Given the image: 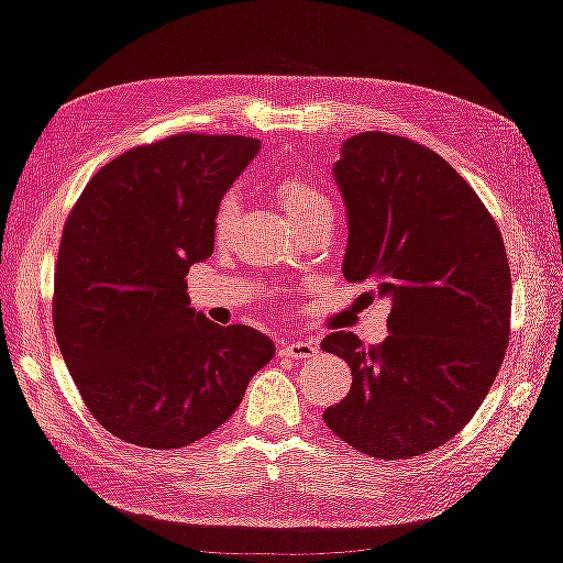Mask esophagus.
Segmentation results:
<instances>
[{
	"label": "esophagus",
	"mask_w": 563,
	"mask_h": 563,
	"mask_svg": "<svg viewBox=\"0 0 563 563\" xmlns=\"http://www.w3.org/2000/svg\"><path fill=\"white\" fill-rule=\"evenodd\" d=\"M280 354L288 358H298V362H306V358L318 354V349L313 341H285L280 346Z\"/></svg>",
	"instance_id": "obj_1"
}]
</instances>
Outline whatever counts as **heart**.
<instances>
[{"mask_svg": "<svg viewBox=\"0 0 563 563\" xmlns=\"http://www.w3.org/2000/svg\"><path fill=\"white\" fill-rule=\"evenodd\" d=\"M275 197H278L283 212L290 217V222L300 228L308 220H313L318 214H331V205L329 199L323 197V191L313 187V184L306 181L303 176H283V179L275 181ZM238 199L232 195L222 197L220 205H217L214 212V238L217 240H228V234L232 232L234 222H238Z\"/></svg>", "mask_w": 563, "mask_h": 563, "instance_id": "1", "label": "heart"}]
</instances>
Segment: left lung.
Here are the masks:
<instances>
[{
	"mask_svg": "<svg viewBox=\"0 0 563 563\" xmlns=\"http://www.w3.org/2000/svg\"><path fill=\"white\" fill-rule=\"evenodd\" d=\"M349 212L343 278L389 296V335L351 331L321 349L349 364L351 391L323 412L351 448L412 460L473 419L500 372L510 335L506 245L481 197L440 154L407 136H351L333 166Z\"/></svg>",
	"mask_w": 563,
	"mask_h": 563,
	"instance_id": "left-lung-1",
	"label": "left lung"
}]
</instances>
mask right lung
Wrapping results in <instances>:
<instances>
[{
  "mask_svg": "<svg viewBox=\"0 0 563 563\" xmlns=\"http://www.w3.org/2000/svg\"><path fill=\"white\" fill-rule=\"evenodd\" d=\"M257 139L174 133L108 162L67 214L53 323L88 412L139 448L176 450L228 422L275 356L267 335L189 308L214 212Z\"/></svg>",
  "mask_w": 563,
  "mask_h": 563,
  "instance_id": "right-lung-1",
  "label": "right lung"
}]
</instances>
